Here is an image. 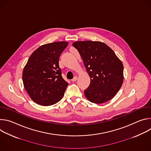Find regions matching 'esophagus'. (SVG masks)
<instances>
[{"instance_id":"obj_1","label":"esophagus","mask_w":151,"mask_h":151,"mask_svg":"<svg viewBox=\"0 0 151 151\" xmlns=\"http://www.w3.org/2000/svg\"><path fill=\"white\" fill-rule=\"evenodd\" d=\"M77 79H78V77H77V76H75V77L72 79V82H75V81H76L77 80Z\"/></svg>"}]
</instances>
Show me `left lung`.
I'll list each match as a JSON object with an SVG mask.
<instances>
[{"label":"left lung","instance_id":"obj_1","mask_svg":"<svg viewBox=\"0 0 151 151\" xmlns=\"http://www.w3.org/2000/svg\"><path fill=\"white\" fill-rule=\"evenodd\" d=\"M77 49L91 79L84 94L96 104L112 99L120 90L124 79V66L114 51L99 41H77Z\"/></svg>","mask_w":151,"mask_h":151}]
</instances>
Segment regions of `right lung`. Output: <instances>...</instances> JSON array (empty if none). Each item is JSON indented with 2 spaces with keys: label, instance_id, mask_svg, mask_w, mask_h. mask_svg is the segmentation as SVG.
<instances>
[{
  "label": "right lung",
  "instance_id": "obj_1",
  "mask_svg": "<svg viewBox=\"0 0 151 151\" xmlns=\"http://www.w3.org/2000/svg\"><path fill=\"white\" fill-rule=\"evenodd\" d=\"M69 43L55 42L41 45L30 56L23 71L24 88L31 99L41 106L59 101L69 83L61 76L59 58Z\"/></svg>",
  "mask_w": 151,
  "mask_h": 151
}]
</instances>
